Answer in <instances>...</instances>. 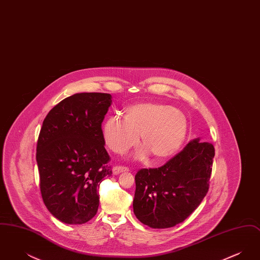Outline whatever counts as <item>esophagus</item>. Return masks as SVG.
Listing matches in <instances>:
<instances>
[{
    "label": "esophagus",
    "mask_w": 260,
    "mask_h": 260,
    "mask_svg": "<svg viewBox=\"0 0 260 260\" xmlns=\"http://www.w3.org/2000/svg\"><path fill=\"white\" fill-rule=\"evenodd\" d=\"M128 168L126 167H122V166H116L112 169V172L114 174H119V173H123V172H127Z\"/></svg>",
    "instance_id": "34e87169"
}]
</instances>
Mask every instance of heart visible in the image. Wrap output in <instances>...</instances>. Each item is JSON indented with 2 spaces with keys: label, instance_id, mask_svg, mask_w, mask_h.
Masks as SVG:
<instances>
[{
  "label": "heart",
  "instance_id": "b5f03b06",
  "mask_svg": "<svg viewBox=\"0 0 260 260\" xmlns=\"http://www.w3.org/2000/svg\"><path fill=\"white\" fill-rule=\"evenodd\" d=\"M185 115L173 106L142 102L128 107L124 119L111 116L102 124V137L112 151L123 154L139 140L144 147L137 156L144 158L149 152L156 159L173 155L183 143L187 135Z\"/></svg>",
  "mask_w": 260,
  "mask_h": 260
}]
</instances>
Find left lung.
Here are the masks:
<instances>
[{"instance_id":"left-lung-1","label":"left lung","mask_w":260,"mask_h":260,"mask_svg":"<svg viewBox=\"0 0 260 260\" xmlns=\"http://www.w3.org/2000/svg\"><path fill=\"white\" fill-rule=\"evenodd\" d=\"M190 141L164 166L141 169L136 174L134 212L140 222L155 229L183 222L207 195L214 147Z\"/></svg>"}]
</instances>
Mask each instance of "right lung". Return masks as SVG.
I'll use <instances>...</instances> for the list:
<instances>
[{
    "mask_svg": "<svg viewBox=\"0 0 260 260\" xmlns=\"http://www.w3.org/2000/svg\"><path fill=\"white\" fill-rule=\"evenodd\" d=\"M111 94L82 92L66 98L45 118L37 143L43 201L66 224H83L98 212L99 188L112 174L101 124Z\"/></svg>",
    "mask_w": 260,
    "mask_h": 260,
    "instance_id": "right-lung-1",
    "label": "right lung"
}]
</instances>
